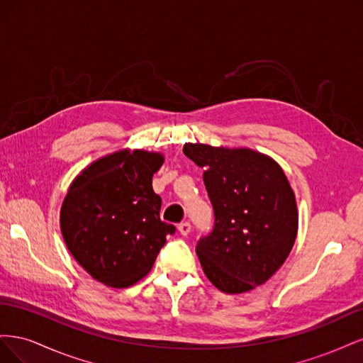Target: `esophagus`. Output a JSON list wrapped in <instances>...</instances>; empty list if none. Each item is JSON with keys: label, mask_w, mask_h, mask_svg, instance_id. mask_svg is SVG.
Returning <instances> with one entry per match:
<instances>
[{"label": "esophagus", "mask_w": 363, "mask_h": 363, "mask_svg": "<svg viewBox=\"0 0 363 363\" xmlns=\"http://www.w3.org/2000/svg\"><path fill=\"white\" fill-rule=\"evenodd\" d=\"M191 230H192L191 223H182V224L179 225V232H180V235H183V236H188V235L191 233Z\"/></svg>", "instance_id": "1"}]
</instances>
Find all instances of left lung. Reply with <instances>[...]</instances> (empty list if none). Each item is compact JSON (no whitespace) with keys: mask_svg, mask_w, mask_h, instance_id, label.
Here are the masks:
<instances>
[{"mask_svg":"<svg viewBox=\"0 0 363 363\" xmlns=\"http://www.w3.org/2000/svg\"><path fill=\"white\" fill-rule=\"evenodd\" d=\"M204 168L215 224L196 242L206 277L225 294L265 283L289 256L298 230L295 195L280 164L248 148L184 144Z\"/></svg>","mask_w":363,"mask_h":363,"instance_id":"left-lung-1","label":"left lung"}]
</instances>
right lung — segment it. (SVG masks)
Returning <instances> with one entry per match:
<instances>
[{"instance_id": "1", "label": "right lung", "mask_w": 363, "mask_h": 363, "mask_svg": "<svg viewBox=\"0 0 363 363\" xmlns=\"http://www.w3.org/2000/svg\"><path fill=\"white\" fill-rule=\"evenodd\" d=\"M160 152L121 150L95 160L71 183L60 230L74 259L111 288H127L155 265L175 227L160 219L152 175Z\"/></svg>"}]
</instances>
